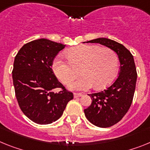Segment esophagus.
<instances>
[{
    "label": "esophagus",
    "instance_id": "34e87169",
    "mask_svg": "<svg viewBox=\"0 0 150 150\" xmlns=\"http://www.w3.org/2000/svg\"><path fill=\"white\" fill-rule=\"evenodd\" d=\"M83 94L81 93H74V97L75 98H78V97H82Z\"/></svg>",
    "mask_w": 150,
    "mask_h": 150
}]
</instances>
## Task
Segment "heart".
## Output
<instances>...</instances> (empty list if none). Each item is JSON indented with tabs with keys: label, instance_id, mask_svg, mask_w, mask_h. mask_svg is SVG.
Wrapping results in <instances>:
<instances>
[{
	"label": "heart",
	"instance_id": "b5f03b06",
	"mask_svg": "<svg viewBox=\"0 0 150 150\" xmlns=\"http://www.w3.org/2000/svg\"><path fill=\"white\" fill-rule=\"evenodd\" d=\"M68 59L58 57L53 63L56 76L64 84H69L79 74L81 76L69 84L72 91H85L93 86L101 89L111 83L116 74L118 58L109 47L81 44L66 53Z\"/></svg>",
	"mask_w": 150,
	"mask_h": 150
}]
</instances>
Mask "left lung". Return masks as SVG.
Returning a JSON list of instances; mask_svg holds the SVG:
<instances>
[{
    "instance_id": "1",
    "label": "left lung",
    "mask_w": 150,
    "mask_h": 150,
    "mask_svg": "<svg viewBox=\"0 0 150 150\" xmlns=\"http://www.w3.org/2000/svg\"><path fill=\"white\" fill-rule=\"evenodd\" d=\"M87 43H97L117 53L120 62L118 77L110 87L98 93L88 94L91 106L84 110L91 123L100 127H109L118 123L127 112L134 94L137 74L134 57L125 47L106 38H99Z\"/></svg>"
}]
</instances>
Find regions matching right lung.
Wrapping results in <instances>:
<instances>
[{"label":"right lung","mask_w":150,"mask_h":150,"mask_svg":"<svg viewBox=\"0 0 150 150\" xmlns=\"http://www.w3.org/2000/svg\"><path fill=\"white\" fill-rule=\"evenodd\" d=\"M66 45L41 38L24 44L14 59L13 81L21 110L30 120L47 125L62 116L73 93L66 91L51 67ZM62 89L58 93L53 90Z\"/></svg>","instance_id":"obj_1"}]
</instances>
